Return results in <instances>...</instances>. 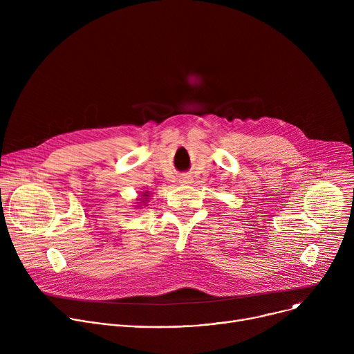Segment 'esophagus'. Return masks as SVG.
Listing matches in <instances>:
<instances>
[{
    "label": "esophagus",
    "mask_w": 354,
    "mask_h": 354,
    "mask_svg": "<svg viewBox=\"0 0 354 354\" xmlns=\"http://www.w3.org/2000/svg\"><path fill=\"white\" fill-rule=\"evenodd\" d=\"M180 183H183V185H189V183H192V176H189V175L182 176V178H180Z\"/></svg>",
    "instance_id": "1"
}]
</instances>
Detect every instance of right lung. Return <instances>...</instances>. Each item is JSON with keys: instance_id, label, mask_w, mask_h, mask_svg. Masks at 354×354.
Listing matches in <instances>:
<instances>
[{"instance_id": "right-lung-1", "label": "right lung", "mask_w": 354, "mask_h": 354, "mask_svg": "<svg viewBox=\"0 0 354 354\" xmlns=\"http://www.w3.org/2000/svg\"><path fill=\"white\" fill-rule=\"evenodd\" d=\"M140 194H141V198H137L138 201H137V206H134L136 209H141L142 205L147 206V203H148L149 198H151V193H149L148 190H147V192H141Z\"/></svg>"}]
</instances>
